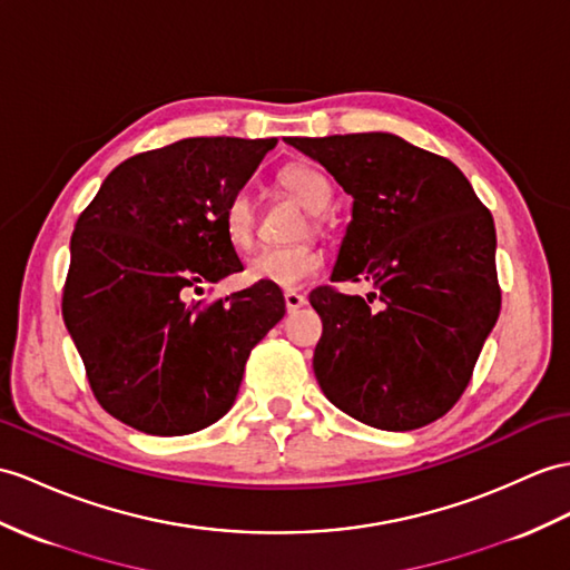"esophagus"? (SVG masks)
<instances>
[{
  "label": "esophagus",
  "instance_id": "esophagus-1",
  "mask_svg": "<svg viewBox=\"0 0 570 570\" xmlns=\"http://www.w3.org/2000/svg\"><path fill=\"white\" fill-rule=\"evenodd\" d=\"M304 304H307V297L295 293V289H287V293H285V307H287V312H297V309L304 307Z\"/></svg>",
  "mask_w": 570,
  "mask_h": 570
}]
</instances>
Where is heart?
I'll return each instance as SVG.
<instances>
[{
	"mask_svg": "<svg viewBox=\"0 0 570 570\" xmlns=\"http://www.w3.org/2000/svg\"><path fill=\"white\" fill-rule=\"evenodd\" d=\"M281 186L307 207L312 215L324 213L331 203L328 180L312 166L289 164L281 171ZM314 227H318V217H314ZM222 229L227 242L246 252L256 242V207L246 190L232 193L229 200L222 207ZM309 229V227H307ZM326 256L322 246L314 242H297L287 246H266L246 263V281L273 285L283 289H295L309 283L314 275L322 273Z\"/></svg>",
	"mask_w": 570,
	"mask_h": 570,
	"instance_id": "heart-1",
	"label": "heart"
}]
</instances>
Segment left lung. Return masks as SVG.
<instances>
[{"label":"left lung","instance_id":"left-lung-1","mask_svg":"<svg viewBox=\"0 0 570 570\" xmlns=\"http://www.w3.org/2000/svg\"><path fill=\"white\" fill-rule=\"evenodd\" d=\"M353 196L333 283L312 289L314 374L333 406L382 430L442 419L501 314L493 217L456 166L390 132L287 137Z\"/></svg>","mask_w":570,"mask_h":570}]
</instances>
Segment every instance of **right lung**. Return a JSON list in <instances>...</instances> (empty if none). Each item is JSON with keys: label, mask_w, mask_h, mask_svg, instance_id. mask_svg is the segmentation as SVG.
I'll return each instance as SVG.
<instances>
[{"label": "right lung", "mask_w": 570, "mask_h": 570, "mask_svg": "<svg viewBox=\"0 0 570 570\" xmlns=\"http://www.w3.org/2000/svg\"><path fill=\"white\" fill-rule=\"evenodd\" d=\"M268 140L188 137L118 164L79 215L62 316L96 401L147 435H188L225 415L254 345L285 314L283 293L252 285L193 299L244 271L222 207Z\"/></svg>", "instance_id": "1"}]
</instances>
